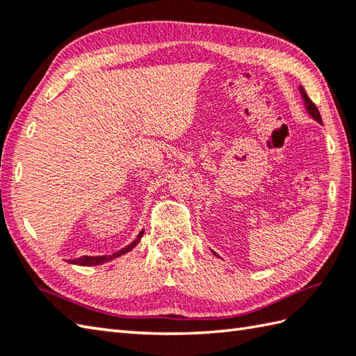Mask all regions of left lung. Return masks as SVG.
I'll return each instance as SVG.
<instances>
[{
	"label": "left lung",
	"instance_id": "obj_1",
	"mask_svg": "<svg viewBox=\"0 0 356 356\" xmlns=\"http://www.w3.org/2000/svg\"><path fill=\"white\" fill-rule=\"evenodd\" d=\"M298 90H300V95H301V97H303V102H305V107H306L307 115L311 116V118H314L318 124H323V119H321V116H320V111H318V108H316V107H315V104H314L311 99H309V96L306 95L303 86H300V87H298ZM211 252H213L216 257H218L214 251H211Z\"/></svg>",
	"mask_w": 356,
	"mask_h": 356
}]
</instances>
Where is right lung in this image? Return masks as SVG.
Here are the masks:
<instances>
[{"label": "right lung", "instance_id": "right-lung-1", "mask_svg": "<svg viewBox=\"0 0 356 356\" xmlns=\"http://www.w3.org/2000/svg\"><path fill=\"white\" fill-rule=\"evenodd\" d=\"M142 236H143V229L138 234V237H136L130 245H127L125 248H122V249H120V251H118V252H115V254H110V255H84V257H79V259L67 260V263L78 264V266H99V264L108 263V261H111V260L118 259V257H120V255L130 252L131 249L139 243Z\"/></svg>", "mask_w": 356, "mask_h": 356}]
</instances>
